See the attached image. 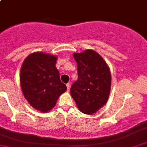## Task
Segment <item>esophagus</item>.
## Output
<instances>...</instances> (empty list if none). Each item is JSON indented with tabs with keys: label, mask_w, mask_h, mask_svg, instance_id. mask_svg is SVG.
Segmentation results:
<instances>
[{
	"label": "esophagus",
	"mask_w": 147,
	"mask_h": 147,
	"mask_svg": "<svg viewBox=\"0 0 147 147\" xmlns=\"http://www.w3.org/2000/svg\"><path fill=\"white\" fill-rule=\"evenodd\" d=\"M66 87H67V90H68V91H69L70 87H71V84H70V83H68V84H66Z\"/></svg>",
	"instance_id": "1"
}]
</instances>
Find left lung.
<instances>
[{
  "label": "left lung",
  "mask_w": 147,
  "mask_h": 147,
  "mask_svg": "<svg viewBox=\"0 0 147 147\" xmlns=\"http://www.w3.org/2000/svg\"><path fill=\"white\" fill-rule=\"evenodd\" d=\"M78 79L71 85V94L80 111L92 114L107 102L111 89V73L106 62L93 50L74 53Z\"/></svg>",
  "instance_id": "1"
}]
</instances>
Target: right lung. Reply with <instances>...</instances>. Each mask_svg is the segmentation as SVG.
<instances>
[{"label": "right lung", "mask_w": 147, "mask_h": 147, "mask_svg": "<svg viewBox=\"0 0 147 147\" xmlns=\"http://www.w3.org/2000/svg\"><path fill=\"white\" fill-rule=\"evenodd\" d=\"M57 57L42 52L27 57L20 71V84L26 100L35 108L47 112L55 106L66 85L60 79L55 66Z\"/></svg>", "instance_id": "obj_1"}]
</instances>
